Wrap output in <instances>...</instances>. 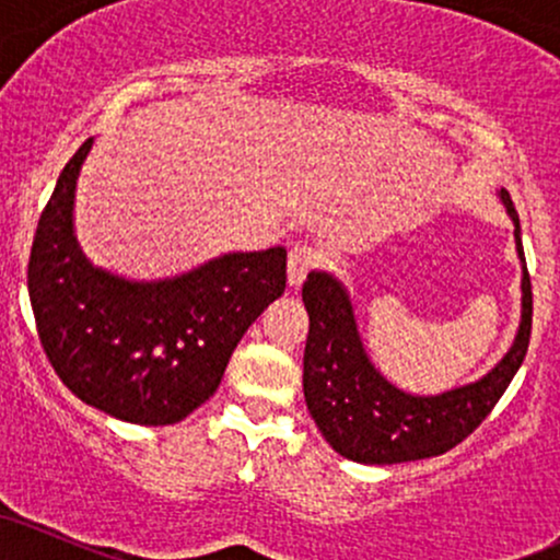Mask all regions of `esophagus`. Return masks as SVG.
<instances>
[{
	"mask_svg": "<svg viewBox=\"0 0 560 560\" xmlns=\"http://www.w3.org/2000/svg\"><path fill=\"white\" fill-rule=\"evenodd\" d=\"M320 255L313 244L300 242L289 249V260H287V279L292 287H300L305 281V276L318 266Z\"/></svg>",
	"mask_w": 560,
	"mask_h": 560,
	"instance_id": "esophagus-1",
	"label": "esophagus"
}]
</instances>
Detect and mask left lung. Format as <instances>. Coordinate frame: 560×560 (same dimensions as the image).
Here are the masks:
<instances>
[{"mask_svg": "<svg viewBox=\"0 0 560 560\" xmlns=\"http://www.w3.org/2000/svg\"><path fill=\"white\" fill-rule=\"evenodd\" d=\"M513 221L522 258V324L516 339L490 374L442 392L408 395L387 382L365 355L352 302L342 281L326 271L307 273L302 284L311 329L302 358V389L326 442L355 464L387 466L432 458L464 442L490 416L522 369L532 334V281L526 273L522 226L508 191H500Z\"/></svg>", "mask_w": 560, "mask_h": 560, "instance_id": "left-lung-1", "label": "left lung"}]
</instances>
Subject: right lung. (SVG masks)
<instances>
[{
  "instance_id": "right-lung-1",
  "label": "right lung",
  "mask_w": 560,
  "mask_h": 560,
  "mask_svg": "<svg viewBox=\"0 0 560 560\" xmlns=\"http://www.w3.org/2000/svg\"><path fill=\"white\" fill-rule=\"evenodd\" d=\"M94 139L62 168L38 218L28 298L62 384L113 419L168 427L221 384L244 331L287 287V249L229 253L160 281L92 266L73 231L75 182Z\"/></svg>"
}]
</instances>
